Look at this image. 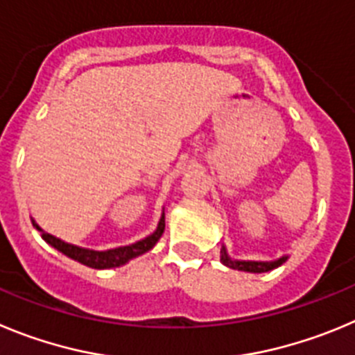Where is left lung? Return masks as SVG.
Instances as JSON below:
<instances>
[{
    "mask_svg": "<svg viewBox=\"0 0 355 355\" xmlns=\"http://www.w3.org/2000/svg\"><path fill=\"white\" fill-rule=\"evenodd\" d=\"M221 261L230 267V269H237V270H245V272H267V270H272L276 267H279L281 263H285L286 257L279 258L276 261H239L228 258L225 249H221Z\"/></svg>",
    "mask_w": 355,
    "mask_h": 355,
    "instance_id": "1",
    "label": "left lung"
}]
</instances>
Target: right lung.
<instances>
[{
    "mask_svg": "<svg viewBox=\"0 0 355 355\" xmlns=\"http://www.w3.org/2000/svg\"><path fill=\"white\" fill-rule=\"evenodd\" d=\"M33 226L40 232L44 241L49 242L53 248L62 251L63 254L70 257L72 260H78L79 263L88 265V267H92V269H111V267H120V265L127 263V261L132 260V258L139 257V254L146 253V251H150V249L154 248L155 242L161 239L162 232H164V216L161 217L157 230H155L152 235H148V237L143 239V241L136 242V244L110 249V251H92V249H83V248H78V245L67 244V242H63L62 239L54 237V235H49V233L44 232V230L40 228L35 221H33Z\"/></svg>",
    "mask_w": 355,
    "mask_h": 355,
    "instance_id": "right-lung-1",
    "label": "right lung"
}]
</instances>
